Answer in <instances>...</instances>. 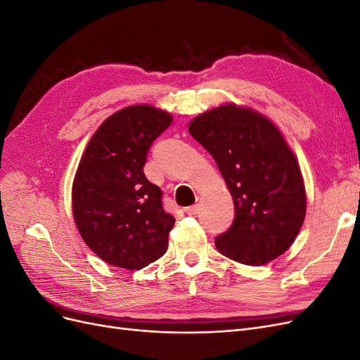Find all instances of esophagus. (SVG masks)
Returning <instances> with one entry per match:
<instances>
[{"mask_svg": "<svg viewBox=\"0 0 360 360\" xmlns=\"http://www.w3.org/2000/svg\"><path fill=\"white\" fill-rule=\"evenodd\" d=\"M184 212H186V214H189V216H193V214H197V213L200 212V205H198V204H193V205H189V207H186V209H184Z\"/></svg>", "mask_w": 360, "mask_h": 360, "instance_id": "34e87169", "label": "esophagus"}]
</instances>
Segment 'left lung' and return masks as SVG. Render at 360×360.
Instances as JSON below:
<instances>
[{
	"instance_id": "obj_1",
	"label": "left lung",
	"mask_w": 360,
	"mask_h": 360,
	"mask_svg": "<svg viewBox=\"0 0 360 360\" xmlns=\"http://www.w3.org/2000/svg\"><path fill=\"white\" fill-rule=\"evenodd\" d=\"M188 129L213 156L234 201V222L216 237L217 250L246 266L284 254L303 225L307 192L276 124L252 108L224 103L195 117Z\"/></svg>"
}]
</instances>
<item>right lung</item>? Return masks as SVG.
<instances>
[{"label": "right lung", "instance_id": "add662e5", "mask_svg": "<svg viewBox=\"0 0 360 360\" xmlns=\"http://www.w3.org/2000/svg\"><path fill=\"white\" fill-rule=\"evenodd\" d=\"M172 115L151 105L123 108L96 130L76 169L72 212L85 245L105 263L139 270L167 252L176 219L144 163Z\"/></svg>", "mask_w": 360, "mask_h": 360}]
</instances>
